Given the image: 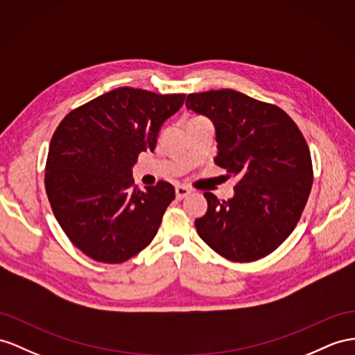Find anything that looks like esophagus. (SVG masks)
<instances>
[{
  "label": "esophagus",
  "instance_id": "obj_1",
  "mask_svg": "<svg viewBox=\"0 0 355 355\" xmlns=\"http://www.w3.org/2000/svg\"><path fill=\"white\" fill-rule=\"evenodd\" d=\"M190 193H192V190H190L186 186H177L175 187V196H177V199H184Z\"/></svg>",
  "mask_w": 355,
  "mask_h": 355
}]
</instances>
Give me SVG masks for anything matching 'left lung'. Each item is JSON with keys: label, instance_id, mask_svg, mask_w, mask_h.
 <instances>
[{"label": "left lung", "instance_id": "obj_1", "mask_svg": "<svg viewBox=\"0 0 355 355\" xmlns=\"http://www.w3.org/2000/svg\"><path fill=\"white\" fill-rule=\"evenodd\" d=\"M187 109L216 127V165L239 175L235 195L219 201L205 192L207 213L196 231L220 257L258 261L294 231L313 183L311 151L285 111L234 89L189 94Z\"/></svg>", "mask_w": 355, "mask_h": 355}]
</instances>
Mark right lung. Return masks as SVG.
Returning <instances> with one entry per match:
<instances>
[{"instance_id":"1","label":"right lung","mask_w":355,"mask_h":355,"mask_svg":"<svg viewBox=\"0 0 355 355\" xmlns=\"http://www.w3.org/2000/svg\"><path fill=\"white\" fill-rule=\"evenodd\" d=\"M184 98L121 87L73 109L53 132L44 187L62 231L91 259L121 264L156 237L175 189L162 180L141 190L132 166L156 148Z\"/></svg>"}]
</instances>
